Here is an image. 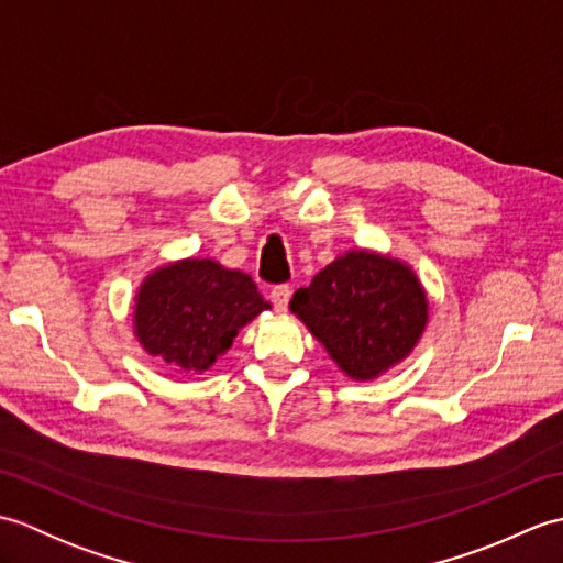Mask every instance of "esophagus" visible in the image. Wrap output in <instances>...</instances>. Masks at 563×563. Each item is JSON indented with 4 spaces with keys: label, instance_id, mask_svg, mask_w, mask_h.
Returning <instances> with one entry per match:
<instances>
[{
    "label": "esophagus",
    "instance_id": "1",
    "mask_svg": "<svg viewBox=\"0 0 563 563\" xmlns=\"http://www.w3.org/2000/svg\"><path fill=\"white\" fill-rule=\"evenodd\" d=\"M290 297H292L290 285H275V288L271 290V302L275 309H278V312H285V309H288Z\"/></svg>",
    "mask_w": 563,
    "mask_h": 563
}]
</instances>
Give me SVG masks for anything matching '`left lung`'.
<instances>
[{
    "instance_id": "obj_1",
    "label": "left lung",
    "mask_w": 563,
    "mask_h": 563,
    "mask_svg": "<svg viewBox=\"0 0 563 563\" xmlns=\"http://www.w3.org/2000/svg\"><path fill=\"white\" fill-rule=\"evenodd\" d=\"M331 361L355 382L375 379L413 351L428 324L416 273L375 251H345L290 300Z\"/></svg>"
}]
</instances>
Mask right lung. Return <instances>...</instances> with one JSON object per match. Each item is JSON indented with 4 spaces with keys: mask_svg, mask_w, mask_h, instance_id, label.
<instances>
[{
    "mask_svg": "<svg viewBox=\"0 0 563 563\" xmlns=\"http://www.w3.org/2000/svg\"><path fill=\"white\" fill-rule=\"evenodd\" d=\"M263 309L271 305L251 275L212 258H184L142 280L133 312L135 336L166 367L206 373Z\"/></svg>",
    "mask_w": 563,
    "mask_h": 563,
    "instance_id": "right-lung-1",
    "label": "right lung"
}]
</instances>
